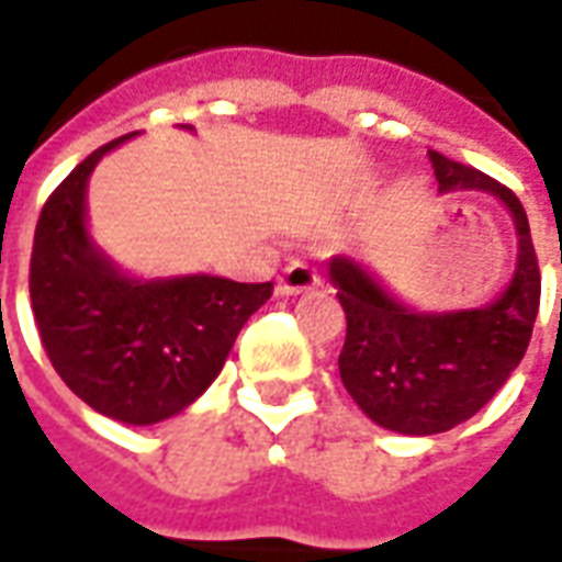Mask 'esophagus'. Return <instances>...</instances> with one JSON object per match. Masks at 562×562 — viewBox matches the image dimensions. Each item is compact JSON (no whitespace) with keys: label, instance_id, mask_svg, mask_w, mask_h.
Returning <instances> with one entry per match:
<instances>
[{"label":"esophagus","instance_id":"esophagus-1","mask_svg":"<svg viewBox=\"0 0 562 562\" xmlns=\"http://www.w3.org/2000/svg\"><path fill=\"white\" fill-rule=\"evenodd\" d=\"M318 285V273L304 261H292L289 268L282 270L277 280V292L280 294H304L313 292Z\"/></svg>","mask_w":562,"mask_h":562}]
</instances>
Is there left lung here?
I'll return each instance as SVG.
<instances>
[{"label": "left lung", "instance_id": "1", "mask_svg": "<svg viewBox=\"0 0 562 562\" xmlns=\"http://www.w3.org/2000/svg\"><path fill=\"white\" fill-rule=\"evenodd\" d=\"M427 156L442 192L482 189L506 204L518 228V268L491 306L424 316L397 304L352 258L330 261V280L346 313L342 385L373 422L413 436L458 427L503 389L530 346L542 294L530 222L518 195L436 149Z\"/></svg>", "mask_w": 562, "mask_h": 562}]
</instances>
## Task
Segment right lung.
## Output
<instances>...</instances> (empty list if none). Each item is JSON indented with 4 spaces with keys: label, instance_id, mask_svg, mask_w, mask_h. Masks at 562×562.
Instances as JSON below:
<instances>
[{
    "label": "right lung",
    "instance_id": "1",
    "mask_svg": "<svg viewBox=\"0 0 562 562\" xmlns=\"http://www.w3.org/2000/svg\"><path fill=\"white\" fill-rule=\"evenodd\" d=\"M126 138L90 153L44 201L30 297L44 352L68 389L114 422L156 424L207 391L273 285L204 273L138 282L114 270L90 244L83 198L95 161Z\"/></svg>",
    "mask_w": 562,
    "mask_h": 562
}]
</instances>
